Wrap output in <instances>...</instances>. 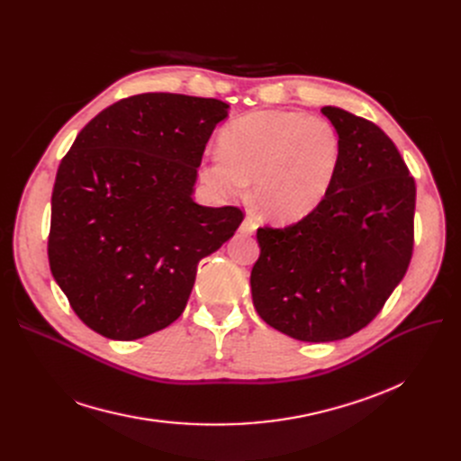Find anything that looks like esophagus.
<instances>
[{"mask_svg": "<svg viewBox=\"0 0 461 461\" xmlns=\"http://www.w3.org/2000/svg\"><path fill=\"white\" fill-rule=\"evenodd\" d=\"M240 233H245V235H252L256 230H258V222H256V218L254 216H247L243 222H240Z\"/></svg>", "mask_w": 461, "mask_h": 461, "instance_id": "obj_1", "label": "esophagus"}]
</instances>
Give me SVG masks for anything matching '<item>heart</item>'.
Returning <instances> with one entry per match:
<instances>
[{"mask_svg": "<svg viewBox=\"0 0 461 461\" xmlns=\"http://www.w3.org/2000/svg\"><path fill=\"white\" fill-rule=\"evenodd\" d=\"M340 138L330 121L301 112H254L221 134V155L202 166L203 181L228 198L254 183L256 209L278 222L316 209L334 181Z\"/></svg>", "mask_w": 461, "mask_h": 461, "instance_id": "1", "label": "heart"}]
</instances>
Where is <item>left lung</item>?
<instances>
[{"label": "left lung", "instance_id": "8db88e82", "mask_svg": "<svg viewBox=\"0 0 461 461\" xmlns=\"http://www.w3.org/2000/svg\"><path fill=\"white\" fill-rule=\"evenodd\" d=\"M340 162L323 202L284 228H258L250 285L259 318L303 342L365 329L407 273L417 186L394 141L372 121L325 106Z\"/></svg>", "mask_w": 461, "mask_h": 461}]
</instances>
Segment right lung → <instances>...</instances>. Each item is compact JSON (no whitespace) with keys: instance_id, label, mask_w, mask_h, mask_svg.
I'll return each mask as SVG.
<instances>
[{"instance_id":"1","label":"right lung","mask_w":461,"mask_h":461,"mask_svg":"<svg viewBox=\"0 0 461 461\" xmlns=\"http://www.w3.org/2000/svg\"><path fill=\"white\" fill-rule=\"evenodd\" d=\"M228 104L141 93L95 115L52 190L50 271L95 332L136 340L172 325L198 263L243 222L233 205L192 200L205 145Z\"/></svg>"}]
</instances>
